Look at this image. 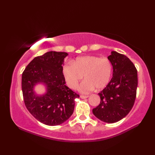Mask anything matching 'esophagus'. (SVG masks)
I'll list each match as a JSON object with an SVG mask.
<instances>
[{
    "label": "esophagus",
    "mask_w": 155,
    "mask_h": 155,
    "mask_svg": "<svg viewBox=\"0 0 155 155\" xmlns=\"http://www.w3.org/2000/svg\"><path fill=\"white\" fill-rule=\"evenodd\" d=\"M80 97L83 99H84V98H87L88 97V96H84V95H81Z\"/></svg>",
    "instance_id": "esophagus-1"
}]
</instances>
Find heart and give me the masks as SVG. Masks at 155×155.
<instances>
[{"label":"heart","instance_id":"1","mask_svg":"<svg viewBox=\"0 0 155 155\" xmlns=\"http://www.w3.org/2000/svg\"><path fill=\"white\" fill-rule=\"evenodd\" d=\"M62 74L67 86L76 89L83 79L78 90L82 93H88L94 88L103 90L109 84L113 75V64L107 58L97 56L78 57L73 63L68 62L62 68Z\"/></svg>","mask_w":155,"mask_h":155}]
</instances>
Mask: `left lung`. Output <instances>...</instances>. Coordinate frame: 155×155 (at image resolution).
<instances>
[{"instance_id": "8db88e82", "label": "left lung", "mask_w": 155, "mask_h": 155, "mask_svg": "<svg viewBox=\"0 0 155 155\" xmlns=\"http://www.w3.org/2000/svg\"><path fill=\"white\" fill-rule=\"evenodd\" d=\"M108 59L113 64V78L109 84L98 94L101 103L93 109L98 119L114 123L124 118L135 101L138 85L137 71L126 56L112 51Z\"/></svg>"}]
</instances>
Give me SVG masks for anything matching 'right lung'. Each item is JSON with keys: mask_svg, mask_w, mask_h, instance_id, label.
Segmentation results:
<instances>
[{"mask_svg": "<svg viewBox=\"0 0 155 155\" xmlns=\"http://www.w3.org/2000/svg\"><path fill=\"white\" fill-rule=\"evenodd\" d=\"M68 53L49 51L35 57L22 74L25 106L36 119L48 126L61 124L73 113L75 98L79 95L65 85L62 65ZM44 84L46 92L37 95L34 87Z\"/></svg>", "mask_w": 155, "mask_h": 155, "instance_id": "right-lung-1", "label": "right lung"}]
</instances>
